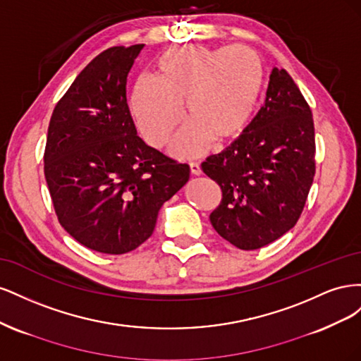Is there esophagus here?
Segmentation results:
<instances>
[{
  "instance_id": "esophagus-1",
  "label": "esophagus",
  "mask_w": 361,
  "mask_h": 361,
  "mask_svg": "<svg viewBox=\"0 0 361 361\" xmlns=\"http://www.w3.org/2000/svg\"><path fill=\"white\" fill-rule=\"evenodd\" d=\"M190 170H191V174H194V176H200L202 174V169L197 162H190Z\"/></svg>"
}]
</instances>
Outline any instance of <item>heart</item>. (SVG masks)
Wrapping results in <instances>:
<instances>
[{
  "instance_id": "heart-1",
  "label": "heart",
  "mask_w": 361,
  "mask_h": 361,
  "mask_svg": "<svg viewBox=\"0 0 361 361\" xmlns=\"http://www.w3.org/2000/svg\"><path fill=\"white\" fill-rule=\"evenodd\" d=\"M154 78L141 76L130 94V111L152 147L167 145L182 118L190 122L174 138L171 154L195 158L216 145L241 137L265 92L264 57L245 45L207 48L187 45L164 51Z\"/></svg>"
}]
</instances>
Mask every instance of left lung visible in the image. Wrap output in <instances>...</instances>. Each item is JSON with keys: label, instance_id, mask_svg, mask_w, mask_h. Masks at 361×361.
I'll return each instance as SVG.
<instances>
[{"label": "left lung", "instance_id": "1", "mask_svg": "<svg viewBox=\"0 0 361 361\" xmlns=\"http://www.w3.org/2000/svg\"><path fill=\"white\" fill-rule=\"evenodd\" d=\"M314 150L310 106L290 75L274 68L265 104L245 133L202 162L223 192L209 215L218 235L257 250L289 232L313 183Z\"/></svg>", "mask_w": 361, "mask_h": 361}]
</instances>
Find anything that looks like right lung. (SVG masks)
<instances>
[{
  "label": "right lung",
  "instance_id": "obj_1",
  "mask_svg": "<svg viewBox=\"0 0 361 361\" xmlns=\"http://www.w3.org/2000/svg\"><path fill=\"white\" fill-rule=\"evenodd\" d=\"M145 45L113 47L76 76L54 108L45 179L60 224L105 255L135 250L154 233L161 206L190 179V167L137 135L126 80Z\"/></svg>",
  "mask_w": 361,
  "mask_h": 361
}]
</instances>
